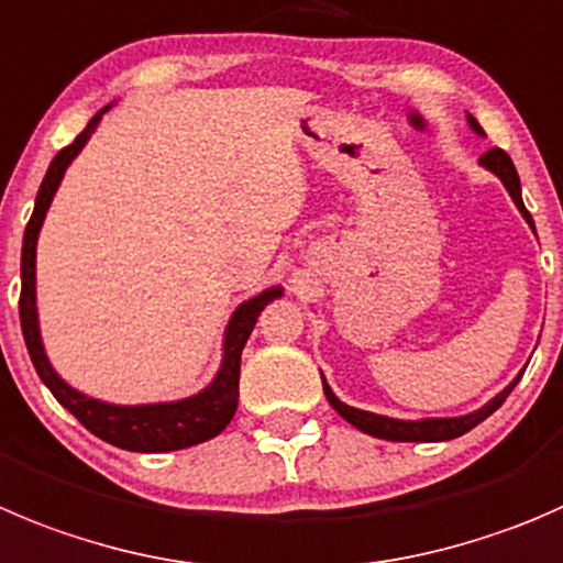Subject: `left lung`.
<instances>
[{
    "label": "left lung",
    "instance_id": "obj_1",
    "mask_svg": "<svg viewBox=\"0 0 563 563\" xmlns=\"http://www.w3.org/2000/svg\"><path fill=\"white\" fill-rule=\"evenodd\" d=\"M467 125H471V129L476 131L478 136H484V129L478 125V120L473 118V114H467ZM478 165H482L484 170L493 173V176L500 178V184L506 187L509 198L515 200V206H517V211L522 214V220H526L528 225H531V231L537 233L531 214H528L526 203H522L520 176H517V170H515V165H511L509 154H506V151H500V148H493V151H487L482 159H478ZM520 376H522V371L515 376V379L509 382V385L504 387V390L498 393V396H493L487 404H484V407L473 409V412L454 415V418H415V420L390 418V415H376V412H368V409L349 407V404H343L341 398L332 393V387L327 385L324 376H321V385H324V396H327V401L332 404V409H335V412L341 415L343 420H349L354 429L371 434V438L393 440V443H443V440L462 438V434L471 432L473 427H478L484 418H489V415H493L495 409H498L500 404L506 401V396L515 390V385L520 382Z\"/></svg>",
    "mask_w": 563,
    "mask_h": 563
}]
</instances>
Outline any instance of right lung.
<instances>
[{
    "instance_id": "add662e5",
    "label": "right lung",
    "mask_w": 563,
    "mask_h": 563,
    "mask_svg": "<svg viewBox=\"0 0 563 563\" xmlns=\"http://www.w3.org/2000/svg\"><path fill=\"white\" fill-rule=\"evenodd\" d=\"M112 107L114 101L107 103L103 109H98L74 143L54 156L52 165H48L46 170V178H43L41 189H37L35 211H32L30 222H26L24 244H21V332H24L26 352H30L32 365H35L43 385H46L48 390L54 393V398H57L74 418H79L81 427L90 429L96 438L107 440V443L118 445V449L140 451V454L181 451L189 449V445H198L217 438V434L231 423L239 404L242 349L244 343H247L250 332H253L255 321H258L261 310H264L272 299L283 297V286L264 288V291L244 299V302L233 310L231 319H228L225 335H222L220 368H217L214 379H211L203 390L192 393V396L154 404H109L101 401V398L85 396V393L70 387L68 382L54 371L52 360H48L46 354V346H43L41 321H37V236H41L43 220H46L48 206H52L59 184H63L65 170H68L70 162L81 154V148L90 143L92 131L101 123L103 112H109Z\"/></svg>"
}]
</instances>
